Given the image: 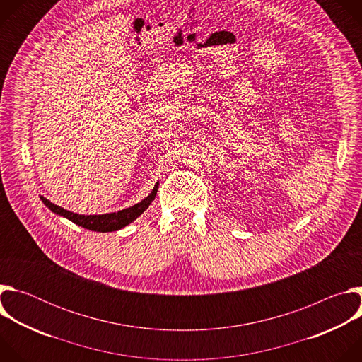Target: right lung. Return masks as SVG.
I'll return each instance as SVG.
<instances>
[{
  "mask_svg": "<svg viewBox=\"0 0 362 362\" xmlns=\"http://www.w3.org/2000/svg\"><path fill=\"white\" fill-rule=\"evenodd\" d=\"M158 189H159V183H156V186H154L151 193L146 199H143L140 203L132 206V208H127V209H123V211H119L115 214H106V215H78V214L66 211L54 203H51L44 196H40V199L42 200V203L49 211H53L54 214L67 218L69 221L74 222L76 225H78L81 228H86L88 230H94V232H115V230H119V229L127 226L136 218H139L148 208V204L154 200V197H156Z\"/></svg>",
  "mask_w": 362,
  "mask_h": 362,
  "instance_id": "right-lung-1",
  "label": "right lung"
}]
</instances>
